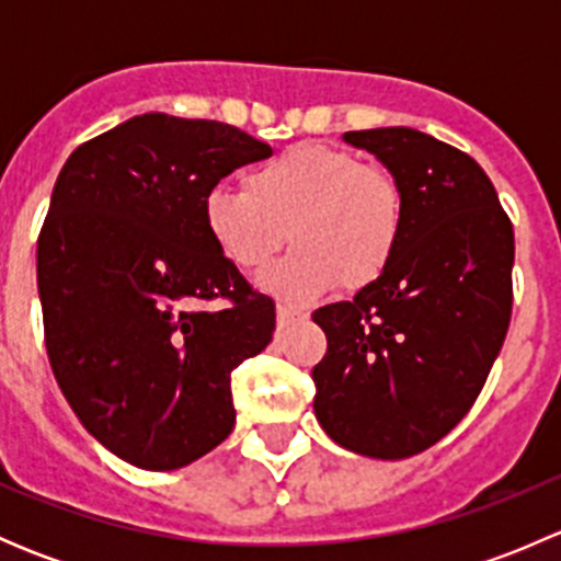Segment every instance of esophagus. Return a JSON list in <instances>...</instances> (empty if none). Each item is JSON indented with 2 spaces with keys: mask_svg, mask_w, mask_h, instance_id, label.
Wrapping results in <instances>:
<instances>
[{
  "mask_svg": "<svg viewBox=\"0 0 561 561\" xmlns=\"http://www.w3.org/2000/svg\"><path fill=\"white\" fill-rule=\"evenodd\" d=\"M298 320H301V314L293 312V309H287V307L276 309V325L279 328H290L293 322H298Z\"/></svg>",
  "mask_w": 561,
  "mask_h": 561,
  "instance_id": "34e87169",
  "label": "esophagus"
}]
</instances>
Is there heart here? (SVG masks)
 Here are the masks:
<instances>
[{"instance_id": "heart-1", "label": "heart", "mask_w": 561, "mask_h": 561, "mask_svg": "<svg viewBox=\"0 0 561 561\" xmlns=\"http://www.w3.org/2000/svg\"><path fill=\"white\" fill-rule=\"evenodd\" d=\"M203 222L219 254L247 274L263 271L290 230L298 249L260 287L304 307L339 282L360 290L386 274L404 233V197L393 175L353 151L298 144L252 168L241 190L208 192Z\"/></svg>"}]
</instances>
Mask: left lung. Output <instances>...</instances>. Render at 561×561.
I'll use <instances>...</instances> for the list:
<instances>
[{
  "mask_svg": "<svg viewBox=\"0 0 561 561\" xmlns=\"http://www.w3.org/2000/svg\"><path fill=\"white\" fill-rule=\"evenodd\" d=\"M344 140L393 175L404 233L380 279L312 314L328 339L314 415L342 448L396 461L439 443L483 390L511 325L516 241L463 151L412 127Z\"/></svg>",
  "mask_w": 561,
  "mask_h": 561,
  "instance_id": "8db88e82",
  "label": "left lung"
}]
</instances>
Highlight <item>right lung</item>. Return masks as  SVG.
<instances>
[{"instance_id": "right-lung-1", "label": "right lung", "mask_w": 561, "mask_h": 561, "mask_svg": "<svg viewBox=\"0 0 561 561\" xmlns=\"http://www.w3.org/2000/svg\"><path fill=\"white\" fill-rule=\"evenodd\" d=\"M271 146L233 124L144 113L67 157L37 241L45 350L67 404L111 454L168 472L236 423L230 371L274 301L219 254L203 201ZM228 297L208 313L199 304Z\"/></svg>"}]
</instances>
